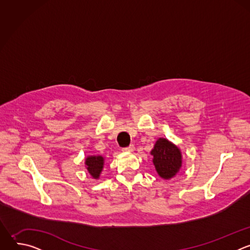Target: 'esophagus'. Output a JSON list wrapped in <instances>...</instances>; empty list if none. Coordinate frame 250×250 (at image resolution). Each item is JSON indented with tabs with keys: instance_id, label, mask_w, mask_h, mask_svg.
I'll list each match as a JSON object with an SVG mask.
<instances>
[{
	"instance_id": "obj_1",
	"label": "esophagus",
	"mask_w": 250,
	"mask_h": 250,
	"mask_svg": "<svg viewBox=\"0 0 250 250\" xmlns=\"http://www.w3.org/2000/svg\"><path fill=\"white\" fill-rule=\"evenodd\" d=\"M133 149H134V146L133 145H130V146L123 148L124 151H133Z\"/></svg>"
}]
</instances>
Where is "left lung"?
Masks as SVG:
<instances>
[{
    "instance_id": "1",
    "label": "left lung",
    "mask_w": 250,
    "mask_h": 250,
    "mask_svg": "<svg viewBox=\"0 0 250 250\" xmlns=\"http://www.w3.org/2000/svg\"><path fill=\"white\" fill-rule=\"evenodd\" d=\"M153 164L159 176L170 179L175 176L182 165L180 149L165 138H159L151 151Z\"/></svg>"
}]
</instances>
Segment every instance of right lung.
Here are the masks:
<instances>
[{"instance_id":"add662e5","label":"right lung","mask_w":250,"mask_h":250,"mask_svg":"<svg viewBox=\"0 0 250 250\" xmlns=\"http://www.w3.org/2000/svg\"><path fill=\"white\" fill-rule=\"evenodd\" d=\"M85 164L87 165V169L92 177L97 179L104 166V158L102 156H89L86 159Z\"/></svg>"}]
</instances>
